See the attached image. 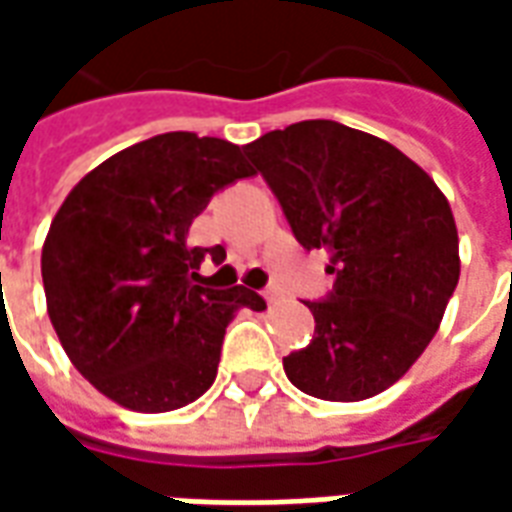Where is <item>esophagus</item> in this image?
<instances>
[{
  "instance_id": "1",
  "label": "esophagus",
  "mask_w": 512,
  "mask_h": 512,
  "mask_svg": "<svg viewBox=\"0 0 512 512\" xmlns=\"http://www.w3.org/2000/svg\"><path fill=\"white\" fill-rule=\"evenodd\" d=\"M263 296H266V301H268V304H277V301H279V296H282V293H279V288H277V285H268V288L263 290Z\"/></svg>"
}]
</instances>
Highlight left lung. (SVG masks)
<instances>
[{
    "label": "left lung",
    "instance_id": "1",
    "mask_svg": "<svg viewBox=\"0 0 512 512\" xmlns=\"http://www.w3.org/2000/svg\"><path fill=\"white\" fill-rule=\"evenodd\" d=\"M307 252L326 249L332 290L307 301L315 334L282 359L321 400H365L414 365L439 329L461 260L450 202L384 139L304 120L244 147Z\"/></svg>",
    "mask_w": 512,
    "mask_h": 512
}]
</instances>
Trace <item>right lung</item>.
Wrapping results in <instances>:
<instances>
[{
	"label": "right lung",
	"mask_w": 512,
	"mask_h": 512,
	"mask_svg": "<svg viewBox=\"0 0 512 512\" xmlns=\"http://www.w3.org/2000/svg\"><path fill=\"white\" fill-rule=\"evenodd\" d=\"M244 147L172 131L120 150L65 197L40 271L73 367L131 411H172L213 384L233 312L266 310L255 290L205 288L191 222L213 194L252 178Z\"/></svg>",
	"instance_id": "1"
}]
</instances>
